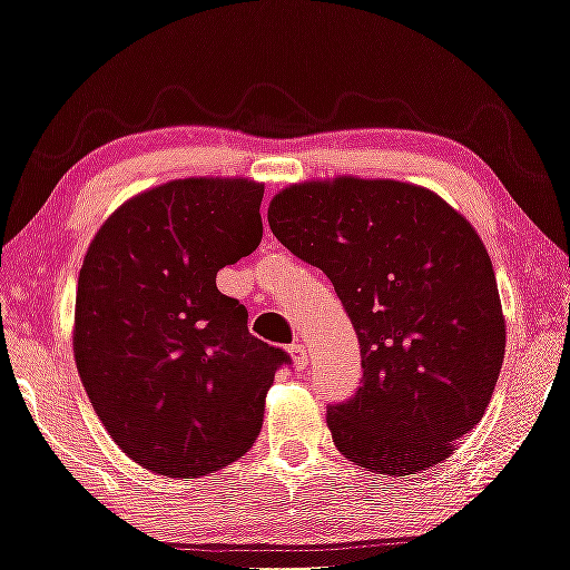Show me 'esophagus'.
<instances>
[{"label":"esophagus","instance_id":"obj_1","mask_svg":"<svg viewBox=\"0 0 570 570\" xmlns=\"http://www.w3.org/2000/svg\"><path fill=\"white\" fill-rule=\"evenodd\" d=\"M288 355H292V363L296 371H304L309 366V355H307V347H304L302 343H292L288 345Z\"/></svg>","mask_w":570,"mask_h":570}]
</instances>
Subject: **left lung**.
<instances>
[{"mask_svg": "<svg viewBox=\"0 0 570 570\" xmlns=\"http://www.w3.org/2000/svg\"><path fill=\"white\" fill-rule=\"evenodd\" d=\"M268 225L333 282L358 335L363 384L327 410L335 448L384 475L443 463L504 363L502 299L473 225L424 186L361 176L286 186Z\"/></svg>", "mask_w": 570, "mask_h": 570, "instance_id": "1", "label": "left lung"}]
</instances>
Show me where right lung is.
<instances>
[{"instance_id":"1","label":"right lung","mask_w":570,"mask_h":570,"mask_svg":"<svg viewBox=\"0 0 570 570\" xmlns=\"http://www.w3.org/2000/svg\"><path fill=\"white\" fill-rule=\"evenodd\" d=\"M263 184L191 176L120 204L89 243L73 361L105 430L142 469L202 479L256 443L278 347L217 271L258 248Z\"/></svg>"}]
</instances>
